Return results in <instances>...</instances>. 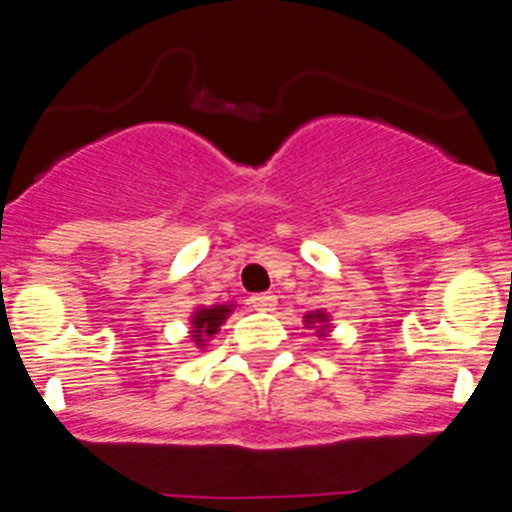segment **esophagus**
Masks as SVG:
<instances>
[{
    "label": "esophagus",
    "mask_w": 512,
    "mask_h": 512,
    "mask_svg": "<svg viewBox=\"0 0 512 512\" xmlns=\"http://www.w3.org/2000/svg\"><path fill=\"white\" fill-rule=\"evenodd\" d=\"M251 307L253 310H274L277 307V297L271 295V292H261V295L251 297Z\"/></svg>",
    "instance_id": "1"
}]
</instances>
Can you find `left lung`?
Instances as JSON below:
<instances>
[{"label":"left lung","mask_w":512,"mask_h":512,"mask_svg":"<svg viewBox=\"0 0 512 512\" xmlns=\"http://www.w3.org/2000/svg\"><path fill=\"white\" fill-rule=\"evenodd\" d=\"M305 320H307V328H310L312 323H325L328 318H325L323 312H315V315H305ZM320 333H323V325H320Z\"/></svg>","instance_id":"obj_1"}]
</instances>
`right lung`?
<instances>
[{"label":"right lung","mask_w":512,"mask_h":512,"mask_svg":"<svg viewBox=\"0 0 512 512\" xmlns=\"http://www.w3.org/2000/svg\"><path fill=\"white\" fill-rule=\"evenodd\" d=\"M230 312V305H215V307H200V310L194 312V341L200 343L205 341V336H215L217 328L223 325V320L228 318Z\"/></svg>","instance_id":"obj_1"}]
</instances>
